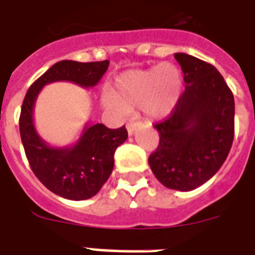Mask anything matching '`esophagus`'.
<instances>
[{
    "label": "esophagus",
    "mask_w": 255,
    "mask_h": 255,
    "mask_svg": "<svg viewBox=\"0 0 255 255\" xmlns=\"http://www.w3.org/2000/svg\"><path fill=\"white\" fill-rule=\"evenodd\" d=\"M137 126H138V122H129V124L126 125V129H128L129 135L134 134V131L137 130Z\"/></svg>",
    "instance_id": "obj_1"
}]
</instances>
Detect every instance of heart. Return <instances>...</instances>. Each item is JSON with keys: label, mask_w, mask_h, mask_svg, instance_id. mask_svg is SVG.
<instances>
[{"label": "heart", "mask_w": 255, "mask_h": 255, "mask_svg": "<svg viewBox=\"0 0 255 255\" xmlns=\"http://www.w3.org/2000/svg\"><path fill=\"white\" fill-rule=\"evenodd\" d=\"M183 91L181 72L176 66L162 63L148 70H133L117 78L112 93L105 94L103 103L118 113L142 107L152 118H165L177 106Z\"/></svg>", "instance_id": "b5f03b06"}]
</instances>
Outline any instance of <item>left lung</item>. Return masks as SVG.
Listing matches in <instances>:
<instances>
[{
	"mask_svg": "<svg viewBox=\"0 0 255 255\" xmlns=\"http://www.w3.org/2000/svg\"><path fill=\"white\" fill-rule=\"evenodd\" d=\"M185 91L165 121L156 124L160 142L149 156L156 179L166 188L188 192L211 179L234 139V95L215 67L175 53Z\"/></svg>",
	"mask_w": 255,
	"mask_h": 255,
	"instance_id": "1",
	"label": "left lung"
}]
</instances>
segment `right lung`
<instances>
[{
  "label": "right lung",
  "instance_id": "right-lung-1",
  "mask_svg": "<svg viewBox=\"0 0 255 255\" xmlns=\"http://www.w3.org/2000/svg\"><path fill=\"white\" fill-rule=\"evenodd\" d=\"M107 68L109 60L57 62L30 86L22 102L20 134L30 168L51 192L64 199L86 200L99 192L112 175L114 152L126 141L128 130L125 126L109 129L103 124H87L74 145L51 146L34 128V103L45 84L64 80L89 89L98 84Z\"/></svg>",
  "mask_w": 255,
  "mask_h": 255
}]
</instances>
